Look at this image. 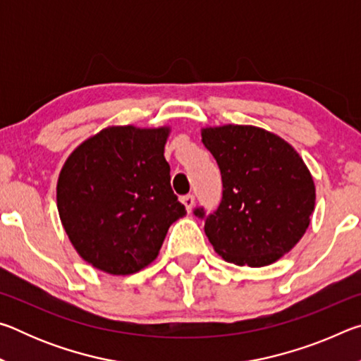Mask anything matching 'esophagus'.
Instances as JSON below:
<instances>
[{"label": "esophagus", "mask_w": 361, "mask_h": 361, "mask_svg": "<svg viewBox=\"0 0 361 361\" xmlns=\"http://www.w3.org/2000/svg\"><path fill=\"white\" fill-rule=\"evenodd\" d=\"M181 202L185 204V207H186V210H188V212H191V210H192V207H194V195H191V194L183 195V197H181Z\"/></svg>", "instance_id": "esophagus-1"}]
</instances>
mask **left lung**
Here are the masks:
<instances>
[{
	"label": "left lung",
	"instance_id": "obj_1",
	"mask_svg": "<svg viewBox=\"0 0 361 361\" xmlns=\"http://www.w3.org/2000/svg\"><path fill=\"white\" fill-rule=\"evenodd\" d=\"M202 143L221 170L223 200L205 219L213 250L235 266L262 267L283 258L309 228L315 185L282 137L255 126H207ZM204 218V210H195Z\"/></svg>",
	"mask_w": 361,
	"mask_h": 361
}]
</instances>
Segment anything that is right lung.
Listing matches in <instances>:
<instances>
[{
	"mask_svg": "<svg viewBox=\"0 0 361 361\" xmlns=\"http://www.w3.org/2000/svg\"><path fill=\"white\" fill-rule=\"evenodd\" d=\"M170 126H109L76 146L57 180V210L73 248L90 266L130 276L157 258L186 215L164 157Z\"/></svg>",
	"mask_w": 361,
	"mask_h": 361,
	"instance_id": "1",
	"label": "right lung"
}]
</instances>
